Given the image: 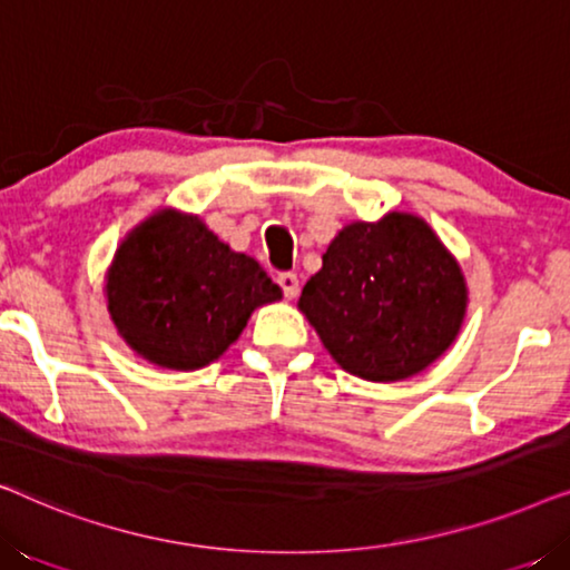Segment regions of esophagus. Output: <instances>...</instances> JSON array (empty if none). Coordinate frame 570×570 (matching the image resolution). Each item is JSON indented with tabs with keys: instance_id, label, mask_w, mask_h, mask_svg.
Segmentation results:
<instances>
[{
	"instance_id": "obj_1",
	"label": "esophagus",
	"mask_w": 570,
	"mask_h": 570,
	"mask_svg": "<svg viewBox=\"0 0 570 570\" xmlns=\"http://www.w3.org/2000/svg\"><path fill=\"white\" fill-rule=\"evenodd\" d=\"M277 285L283 287V293H285L287 301H293L295 295H298V277H295L293 272H283V275L277 277Z\"/></svg>"
}]
</instances>
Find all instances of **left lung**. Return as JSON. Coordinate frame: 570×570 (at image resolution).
<instances>
[{
	"label": "left lung",
	"instance_id": "obj_1",
	"mask_svg": "<svg viewBox=\"0 0 570 570\" xmlns=\"http://www.w3.org/2000/svg\"><path fill=\"white\" fill-rule=\"evenodd\" d=\"M466 303L462 267L431 225L386 213L347 223L332 238L298 308L342 371L392 384L454 345Z\"/></svg>",
	"mask_w": 570,
	"mask_h": 570
}]
</instances>
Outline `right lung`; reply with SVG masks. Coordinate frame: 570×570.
Masks as SVG:
<instances>
[{
    "label": "right lung",
    "instance_id": "right-lung-1",
    "mask_svg": "<svg viewBox=\"0 0 570 570\" xmlns=\"http://www.w3.org/2000/svg\"><path fill=\"white\" fill-rule=\"evenodd\" d=\"M104 293L131 353L168 371L215 363L256 308L283 298L259 262L174 207L155 209L124 236Z\"/></svg>",
    "mask_w": 570,
    "mask_h": 570
}]
</instances>
